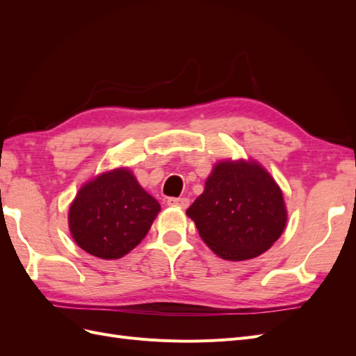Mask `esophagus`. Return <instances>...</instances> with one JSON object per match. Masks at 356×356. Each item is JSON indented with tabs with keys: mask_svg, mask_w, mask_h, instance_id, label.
<instances>
[{
	"mask_svg": "<svg viewBox=\"0 0 356 356\" xmlns=\"http://www.w3.org/2000/svg\"><path fill=\"white\" fill-rule=\"evenodd\" d=\"M168 204H170V207L186 209L190 204V200L187 197H170V199H168Z\"/></svg>",
	"mask_w": 356,
	"mask_h": 356,
	"instance_id": "obj_1",
	"label": "esophagus"
}]
</instances>
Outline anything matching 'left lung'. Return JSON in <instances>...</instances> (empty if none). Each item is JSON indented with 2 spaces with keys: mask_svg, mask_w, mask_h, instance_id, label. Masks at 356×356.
I'll use <instances>...</instances> for the list:
<instances>
[{
  "mask_svg": "<svg viewBox=\"0 0 356 356\" xmlns=\"http://www.w3.org/2000/svg\"><path fill=\"white\" fill-rule=\"evenodd\" d=\"M200 238L229 261L266 252L285 230L282 190L255 160H220L202 195L187 209Z\"/></svg>",
  "mask_w": 356,
  "mask_h": 356,
  "instance_id": "left-lung-1",
  "label": "left lung"
}]
</instances>
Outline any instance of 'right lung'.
Returning a JSON list of instances; mask_svg holds the SVG:
<instances>
[{
	"label": "right lung",
	"instance_id": "add662e5",
	"mask_svg": "<svg viewBox=\"0 0 356 356\" xmlns=\"http://www.w3.org/2000/svg\"><path fill=\"white\" fill-rule=\"evenodd\" d=\"M160 203L139 186L129 168H115L83 184L70 204L74 242L102 260H117L141 242Z\"/></svg>",
	"mask_w": 356,
	"mask_h": 356
}]
</instances>
